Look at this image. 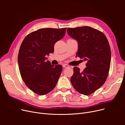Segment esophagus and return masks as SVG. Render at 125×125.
I'll return each mask as SVG.
<instances>
[{"label":"esophagus","mask_w":125,"mask_h":125,"mask_svg":"<svg viewBox=\"0 0 125 125\" xmlns=\"http://www.w3.org/2000/svg\"><path fill=\"white\" fill-rule=\"evenodd\" d=\"M63 67L64 68H67V67H69V65H67V64H64L63 65Z\"/></svg>","instance_id":"obj_1"}]
</instances>
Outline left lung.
Listing matches in <instances>:
<instances>
[{
    "instance_id": "obj_1",
    "label": "left lung",
    "mask_w": 125,
    "mask_h": 125,
    "mask_svg": "<svg viewBox=\"0 0 125 125\" xmlns=\"http://www.w3.org/2000/svg\"><path fill=\"white\" fill-rule=\"evenodd\" d=\"M68 34L78 43L76 56L87 61V67L80 71L74 67L71 83L80 93L89 95L105 82L110 68L111 50L103 32L89 26L68 28Z\"/></svg>"
}]
</instances>
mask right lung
<instances>
[{
    "label": "right lung",
    "mask_w": 125,
    "mask_h": 125,
    "mask_svg": "<svg viewBox=\"0 0 125 125\" xmlns=\"http://www.w3.org/2000/svg\"><path fill=\"white\" fill-rule=\"evenodd\" d=\"M66 28H42L25 37L20 48L18 64L25 84L39 95L49 93L54 89L62 70L46 61V55L54 52V45L65 35Z\"/></svg>",
    "instance_id": "right-lung-1"
}]
</instances>
